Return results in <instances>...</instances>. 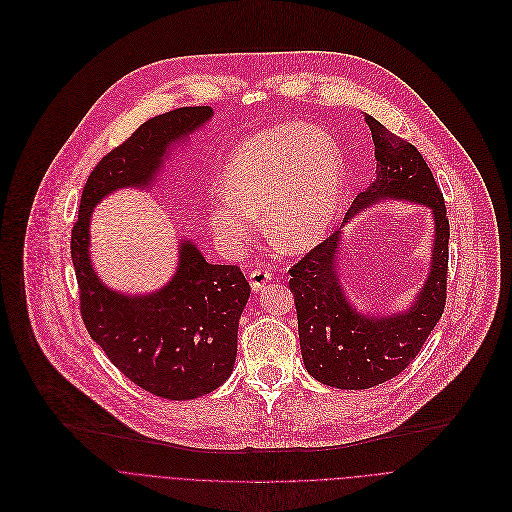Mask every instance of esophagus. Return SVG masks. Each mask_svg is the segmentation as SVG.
Wrapping results in <instances>:
<instances>
[{"label": "esophagus", "instance_id": "1", "mask_svg": "<svg viewBox=\"0 0 512 512\" xmlns=\"http://www.w3.org/2000/svg\"><path fill=\"white\" fill-rule=\"evenodd\" d=\"M272 274L268 270H262V268H256L250 272V286L254 292H260L268 282H270Z\"/></svg>", "mask_w": 512, "mask_h": 512}]
</instances>
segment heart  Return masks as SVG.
Here are the masks:
<instances>
[{
    "instance_id": "1",
    "label": "heart",
    "mask_w": 512,
    "mask_h": 512,
    "mask_svg": "<svg viewBox=\"0 0 512 512\" xmlns=\"http://www.w3.org/2000/svg\"><path fill=\"white\" fill-rule=\"evenodd\" d=\"M224 187L212 195L210 226L234 250L266 212L270 240L286 252H306L333 228L345 189V165L337 145L315 127L290 123L240 141L224 171Z\"/></svg>"
}]
</instances>
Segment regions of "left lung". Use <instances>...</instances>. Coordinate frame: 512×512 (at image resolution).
<instances>
[{
    "label": "left lung",
    "mask_w": 512,
    "mask_h": 512,
    "mask_svg": "<svg viewBox=\"0 0 512 512\" xmlns=\"http://www.w3.org/2000/svg\"><path fill=\"white\" fill-rule=\"evenodd\" d=\"M375 143V179L353 199L341 228L290 270L306 371L337 389H369L399 375L438 325L446 304L450 226L440 187L420 151L365 115ZM381 200L414 202L435 222L431 268L397 312L357 310L342 280L344 226Z\"/></svg>",
    "instance_id": "left-lung-1"
}]
</instances>
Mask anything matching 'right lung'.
Listing matches in <instances>:
<instances>
[{"instance_id":"add662e5","label":"right lung","mask_w":512,"mask_h":512,"mask_svg":"<svg viewBox=\"0 0 512 512\" xmlns=\"http://www.w3.org/2000/svg\"><path fill=\"white\" fill-rule=\"evenodd\" d=\"M212 119V107H183L143 123L88 175L72 228L86 331L133 383L175 401L208 395L232 375L250 284L238 266L210 264L191 238L179 236L175 272L161 288L115 290L94 270L90 224L94 208L115 191L155 189L165 165Z\"/></svg>"}]
</instances>
